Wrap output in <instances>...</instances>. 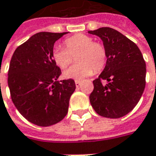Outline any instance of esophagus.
Wrapping results in <instances>:
<instances>
[{
  "label": "esophagus",
  "instance_id": "obj_1",
  "mask_svg": "<svg viewBox=\"0 0 156 156\" xmlns=\"http://www.w3.org/2000/svg\"><path fill=\"white\" fill-rule=\"evenodd\" d=\"M75 86L76 87H79L80 85H81V81H75Z\"/></svg>",
  "mask_w": 156,
  "mask_h": 156
}]
</instances>
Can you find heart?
<instances>
[{"mask_svg":"<svg viewBox=\"0 0 156 156\" xmlns=\"http://www.w3.org/2000/svg\"><path fill=\"white\" fill-rule=\"evenodd\" d=\"M65 49L55 48L52 52V59L60 69L68 68L74 57L77 63L64 71V76L69 79H82L93 74L94 71L103 69L107 53L106 49L98 42H94L92 37L87 34H78L64 41Z\"/></svg>","mask_w":156,"mask_h":156,"instance_id":"1","label":"heart"}]
</instances>
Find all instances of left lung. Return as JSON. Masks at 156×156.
<instances>
[{
    "instance_id": "left-lung-1",
    "label": "left lung",
    "mask_w": 156,
    "mask_h": 156,
    "mask_svg": "<svg viewBox=\"0 0 156 156\" xmlns=\"http://www.w3.org/2000/svg\"><path fill=\"white\" fill-rule=\"evenodd\" d=\"M87 33L101 38L107 53L104 69L93 81L90 103L101 116H124L138 103L146 85V63L141 52L135 42L111 27ZM101 80L107 83L102 84Z\"/></svg>"
}]
</instances>
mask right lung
Segmentation results:
<instances>
[{
  "instance_id": "add662e5",
  "label": "right lung",
  "mask_w": 156,
  "mask_h": 156,
  "mask_svg": "<svg viewBox=\"0 0 156 156\" xmlns=\"http://www.w3.org/2000/svg\"><path fill=\"white\" fill-rule=\"evenodd\" d=\"M66 34H35L15 49L10 61L8 84L12 101L22 116L37 126L61 122L75 90L74 80L58 81L62 71L52 59L55 42Z\"/></svg>"
}]
</instances>
